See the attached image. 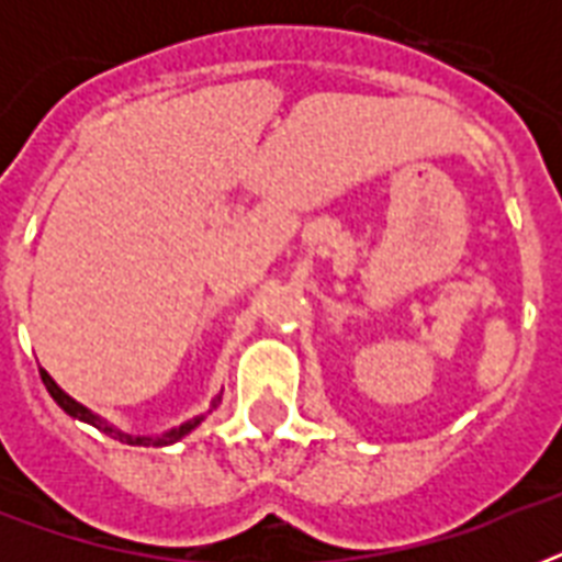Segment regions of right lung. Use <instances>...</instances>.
<instances>
[{
    "label": "right lung",
    "mask_w": 562,
    "mask_h": 562,
    "mask_svg": "<svg viewBox=\"0 0 562 562\" xmlns=\"http://www.w3.org/2000/svg\"><path fill=\"white\" fill-rule=\"evenodd\" d=\"M40 379H43V384H46V391L52 393V400L60 405V408L69 414V417L81 419V423H90V426H95L99 431H104L108 437H113V440H119V443H127V446H171L178 443V440H183V437L189 435V431H194V428L201 426L203 419H206V414H212V408H218L221 396H215L210 405V411L206 414H198V417L187 419V423H180L178 428H169V431H162V435H131V431H125V428L113 426V423H108L104 417H99L95 411H90L87 405H81L78 400H72L69 393L60 387V384L52 379V375L46 373V370H40Z\"/></svg>",
    "instance_id": "obj_1"
}]
</instances>
